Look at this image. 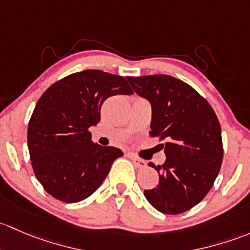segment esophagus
<instances>
[{
	"label": "esophagus",
	"instance_id": "1",
	"mask_svg": "<svg viewBox=\"0 0 250 250\" xmlns=\"http://www.w3.org/2000/svg\"><path fill=\"white\" fill-rule=\"evenodd\" d=\"M128 156H130V159L133 161L135 166L138 167V168H144V167L146 166V161L142 160V159L137 158V156H135V155H133V154H130V155H128Z\"/></svg>",
	"mask_w": 250,
	"mask_h": 250
}]
</instances>
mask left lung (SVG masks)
Returning <instances> with one entry per match:
<instances>
[{
  "label": "left lung",
  "mask_w": 250,
  "mask_h": 250,
  "mask_svg": "<svg viewBox=\"0 0 250 250\" xmlns=\"http://www.w3.org/2000/svg\"><path fill=\"white\" fill-rule=\"evenodd\" d=\"M140 96L153 109L149 135L165 141L159 184L144 196L159 212L179 214L201 202L214 184L223 163L219 120L194 87L166 74L127 77Z\"/></svg>",
  "instance_id": "left-lung-1"
}]
</instances>
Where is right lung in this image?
Segmentation results:
<instances>
[{
    "label": "right lung",
    "mask_w": 250,
    "mask_h": 250,
    "mask_svg": "<svg viewBox=\"0 0 250 250\" xmlns=\"http://www.w3.org/2000/svg\"><path fill=\"white\" fill-rule=\"evenodd\" d=\"M131 94L124 77L99 69L69 74L43 92L29 122L27 146L49 195L74 203L99 189L123 151L92 143L89 128L100 122L108 97Z\"/></svg>",
    "instance_id": "1"
}]
</instances>
